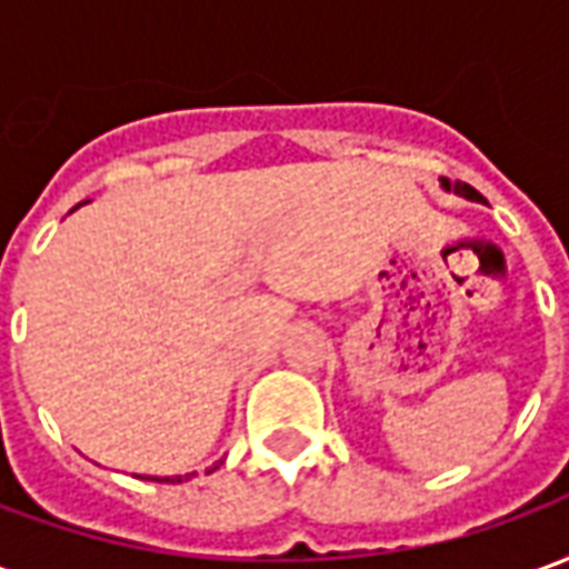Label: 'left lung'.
<instances>
[{"instance_id":"1","label":"left lung","mask_w":569,"mask_h":569,"mask_svg":"<svg viewBox=\"0 0 569 569\" xmlns=\"http://www.w3.org/2000/svg\"><path fill=\"white\" fill-rule=\"evenodd\" d=\"M441 188H445V191H453V194H460V198H466V200H476V203H481V194H478L476 188L472 186H466V182H451V179H441Z\"/></svg>"}]
</instances>
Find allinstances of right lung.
<instances>
[{"mask_svg":"<svg viewBox=\"0 0 569 569\" xmlns=\"http://www.w3.org/2000/svg\"><path fill=\"white\" fill-rule=\"evenodd\" d=\"M81 203H88V200H81ZM79 203V207H81ZM219 463H222V460H219ZM219 463H212L210 469H207V476H210L212 469H219ZM198 476V472H188V476H163V478H158V476H142L146 478V481H161V485H182V481H191V478ZM140 478V476H137Z\"/></svg>","mask_w":569,"mask_h":569,"instance_id":"add662e5","label":"right lung"}]
</instances>
